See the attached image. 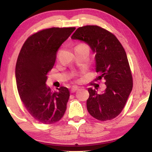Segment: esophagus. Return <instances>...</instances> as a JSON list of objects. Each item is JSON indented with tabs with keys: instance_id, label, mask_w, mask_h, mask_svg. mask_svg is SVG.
I'll list each match as a JSON object with an SVG mask.
<instances>
[{
	"instance_id": "34e87169",
	"label": "esophagus",
	"mask_w": 152,
	"mask_h": 152,
	"mask_svg": "<svg viewBox=\"0 0 152 152\" xmlns=\"http://www.w3.org/2000/svg\"><path fill=\"white\" fill-rule=\"evenodd\" d=\"M78 88H79V87H77V86H72L71 88V90H70V92H71L72 93H73L75 92V91L77 90Z\"/></svg>"
}]
</instances>
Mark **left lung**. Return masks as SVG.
<instances>
[{
    "instance_id": "left-lung-1",
    "label": "left lung",
    "mask_w": 152,
    "mask_h": 152,
    "mask_svg": "<svg viewBox=\"0 0 152 152\" xmlns=\"http://www.w3.org/2000/svg\"><path fill=\"white\" fill-rule=\"evenodd\" d=\"M87 43L95 54V81L104 80L106 88L102 93L88 88L86 101L88 113L100 121L117 117L124 109L133 88V79L124 48L115 35L97 26L77 28L71 37Z\"/></svg>"
}]
</instances>
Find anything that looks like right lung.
<instances>
[{"instance_id":"add662e5","label":"right lung","mask_w":152,"mask_h":152,"mask_svg":"<svg viewBox=\"0 0 152 152\" xmlns=\"http://www.w3.org/2000/svg\"><path fill=\"white\" fill-rule=\"evenodd\" d=\"M75 30L51 28L39 31L27 39L18 55L15 70L18 94L30 115L41 123H55L65 113L68 89L61 86L53 93L45 82L58 49Z\"/></svg>"}]
</instances>
